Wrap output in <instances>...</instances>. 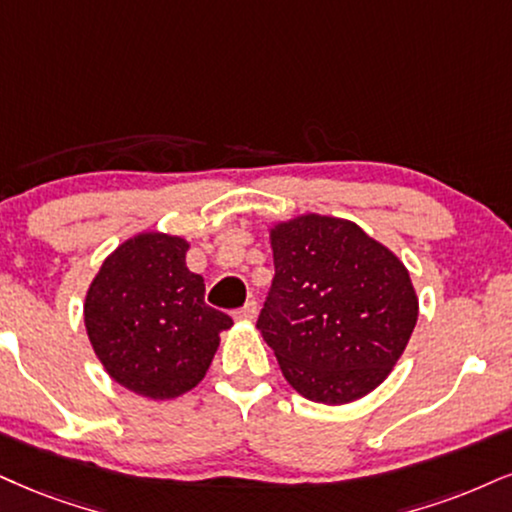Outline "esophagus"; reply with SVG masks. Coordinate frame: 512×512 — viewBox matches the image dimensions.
Masks as SVG:
<instances>
[{
    "instance_id": "esophagus-1",
    "label": "esophagus",
    "mask_w": 512,
    "mask_h": 512,
    "mask_svg": "<svg viewBox=\"0 0 512 512\" xmlns=\"http://www.w3.org/2000/svg\"><path fill=\"white\" fill-rule=\"evenodd\" d=\"M256 313H258V304L251 299V301H246V304L235 313V320H239V323H251V320L256 318Z\"/></svg>"
}]
</instances>
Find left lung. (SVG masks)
<instances>
[{
    "label": "left lung",
    "instance_id": "obj_1",
    "mask_svg": "<svg viewBox=\"0 0 512 512\" xmlns=\"http://www.w3.org/2000/svg\"><path fill=\"white\" fill-rule=\"evenodd\" d=\"M275 277L256 327L282 375L327 406L387 380L418 323V294L389 246L353 220L301 213L268 227Z\"/></svg>",
    "mask_w": 512,
    "mask_h": 512
}]
</instances>
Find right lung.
Masks as SVG:
<instances>
[{"instance_id":"obj_1","label":"right lung","mask_w":512,"mask_h":512,"mask_svg":"<svg viewBox=\"0 0 512 512\" xmlns=\"http://www.w3.org/2000/svg\"><path fill=\"white\" fill-rule=\"evenodd\" d=\"M189 242L166 232L125 239L90 282L85 330L113 382L151 401L178 399L204 380L230 330L206 306L204 277L187 268Z\"/></svg>"}]
</instances>
